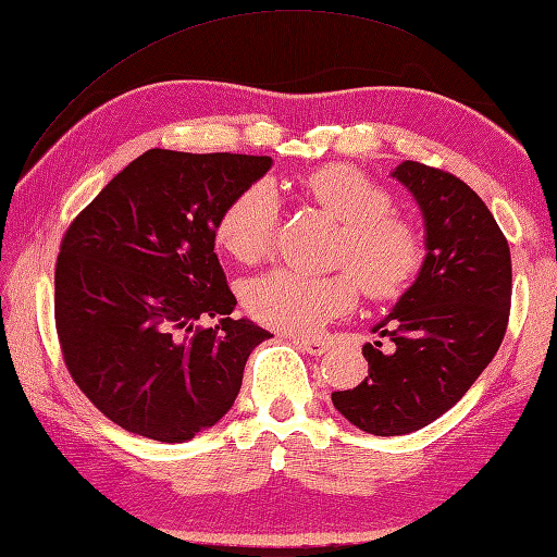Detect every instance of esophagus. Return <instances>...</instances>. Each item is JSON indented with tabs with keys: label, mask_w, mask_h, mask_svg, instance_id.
I'll use <instances>...</instances> for the list:
<instances>
[{
	"label": "esophagus",
	"mask_w": 557,
	"mask_h": 557,
	"mask_svg": "<svg viewBox=\"0 0 557 557\" xmlns=\"http://www.w3.org/2000/svg\"><path fill=\"white\" fill-rule=\"evenodd\" d=\"M295 343L300 345L307 351V355H311V357H321V355H325V351L331 349L329 341H309V337H297Z\"/></svg>",
	"instance_id": "1"
}]
</instances>
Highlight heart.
<instances>
[{
	"mask_svg": "<svg viewBox=\"0 0 557 557\" xmlns=\"http://www.w3.org/2000/svg\"><path fill=\"white\" fill-rule=\"evenodd\" d=\"M307 191L343 222L335 238V274L271 269L243 286V305L260 323L293 335L319 333L347 317L359 290L397 297L411 286L425 262L423 236L395 212V200L361 170L331 162L307 174ZM281 198L271 180H257L232 198L216 222V238L236 260L257 262L274 246Z\"/></svg>",
	"mask_w": 557,
	"mask_h": 557,
	"instance_id": "heart-1",
	"label": "heart"
}]
</instances>
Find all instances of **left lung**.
I'll return each instance as SVG.
<instances>
[{
    "mask_svg": "<svg viewBox=\"0 0 557 557\" xmlns=\"http://www.w3.org/2000/svg\"><path fill=\"white\" fill-rule=\"evenodd\" d=\"M425 216L428 255L413 286L373 329L395 343L363 345L369 375L333 404L377 437L430 425L490 366L508 329L510 248L490 208L451 172L404 160L392 172Z\"/></svg>",
    "mask_w": 557,
    "mask_h": 557,
    "instance_id": "1",
    "label": "left lung"
}]
</instances>
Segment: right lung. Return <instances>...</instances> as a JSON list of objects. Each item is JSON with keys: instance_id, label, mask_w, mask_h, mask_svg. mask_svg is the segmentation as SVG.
<instances>
[{"instance_id": "obj_1", "label": "right lung", "mask_w": 557, "mask_h": 557, "mask_svg": "<svg viewBox=\"0 0 557 557\" xmlns=\"http://www.w3.org/2000/svg\"><path fill=\"white\" fill-rule=\"evenodd\" d=\"M269 156L151 148L106 184L61 240L53 317L65 369L122 430L186 442L232 409L269 331L232 319L214 252L224 208ZM222 315L206 330L197 321Z\"/></svg>"}]
</instances>
